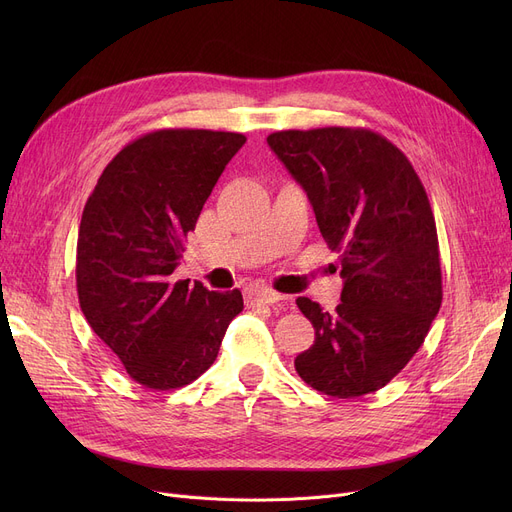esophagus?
<instances>
[{
	"instance_id": "34e87169",
	"label": "esophagus",
	"mask_w": 512,
	"mask_h": 512,
	"mask_svg": "<svg viewBox=\"0 0 512 512\" xmlns=\"http://www.w3.org/2000/svg\"><path fill=\"white\" fill-rule=\"evenodd\" d=\"M284 297L280 292H274L270 288H263V286H253L247 290V303L249 305H274L280 303Z\"/></svg>"
}]
</instances>
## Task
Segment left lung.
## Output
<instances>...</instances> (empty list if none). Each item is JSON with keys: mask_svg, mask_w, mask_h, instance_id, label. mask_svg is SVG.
I'll use <instances>...</instances> for the list:
<instances>
[{"mask_svg": "<svg viewBox=\"0 0 512 512\" xmlns=\"http://www.w3.org/2000/svg\"><path fill=\"white\" fill-rule=\"evenodd\" d=\"M267 145L305 188L344 280L336 313L297 299L315 340L294 367L334 398L380 390L419 351L442 305L425 188L407 155L367 128L280 130Z\"/></svg>", "mask_w": 512, "mask_h": 512, "instance_id": "8db88e82", "label": "left lung"}]
</instances>
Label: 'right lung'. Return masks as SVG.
<instances>
[{
	"mask_svg": "<svg viewBox=\"0 0 512 512\" xmlns=\"http://www.w3.org/2000/svg\"><path fill=\"white\" fill-rule=\"evenodd\" d=\"M245 141L199 128L143 134L105 166L87 199L76 242L78 303L130 378L149 390L195 382L242 311L238 288L213 292L172 274Z\"/></svg>",
	"mask_w": 512,
	"mask_h": 512,
	"instance_id": "obj_1",
	"label": "right lung"
}]
</instances>
